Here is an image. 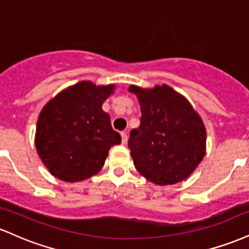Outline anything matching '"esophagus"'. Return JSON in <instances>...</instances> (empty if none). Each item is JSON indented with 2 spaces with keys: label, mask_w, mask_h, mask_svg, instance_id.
I'll return each mask as SVG.
<instances>
[{
  "label": "esophagus",
  "mask_w": 249,
  "mask_h": 249,
  "mask_svg": "<svg viewBox=\"0 0 249 249\" xmlns=\"http://www.w3.org/2000/svg\"><path fill=\"white\" fill-rule=\"evenodd\" d=\"M121 136H122V142H123V144H126V142H127V133L126 132H122Z\"/></svg>",
  "instance_id": "esophagus-1"
}]
</instances>
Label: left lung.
Returning <instances> with one entry per match:
<instances>
[{
    "label": "left lung",
    "instance_id": "obj_1",
    "mask_svg": "<svg viewBox=\"0 0 249 249\" xmlns=\"http://www.w3.org/2000/svg\"><path fill=\"white\" fill-rule=\"evenodd\" d=\"M141 104V125L128 138L134 166L147 180L172 185L186 179L205 156L204 123L185 97L167 85L130 87Z\"/></svg>",
    "mask_w": 249,
    "mask_h": 249
}]
</instances>
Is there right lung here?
Instances as JSON below:
<instances>
[{
	"mask_svg": "<svg viewBox=\"0 0 249 249\" xmlns=\"http://www.w3.org/2000/svg\"><path fill=\"white\" fill-rule=\"evenodd\" d=\"M112 90V85L79 82L42 110L35 145L43 164L56 178L69 182L90 178L103 167L111 146L121 144V134L102 110Z\"/></svg>",
	"mask_w": 249,
	"mask_h": 249,
	"instance_id": "add662e5",
	"label": "right lung"
}]
</instances>
